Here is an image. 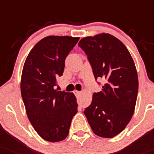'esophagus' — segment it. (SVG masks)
Wrapping results in <instances>:
<instances>
[{
  "mask_svg": "<svg viewBox=\"0 0 154 154\" xmlns=\"http://www.w3.org/2000/svg\"><path fill=\"white\" fill-rule=\"evenodd\" d=\"M74 94H75L76 96H79L80 94H81V91H77V90H75V91H74Z\"/></svg>",
  "mask_w": 154,
  "mask_h": 154,
  "instance_id": "34e87169",
  "label": "esophagus"
}]
</instances>
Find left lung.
I'll return each instance as SVG.
<instances>
[{"mask_svg":"<svg viewBox=\"0 0 154 154\" xmlns=\"http://www.w3.org/2000/svg\"><path fill=\"white\" fill-rule=\"evenodd\" d=\"M78 46L88 56L95 80H106L101 91L93 94L84 114L97 136L112 138L125 130L134 113L139 88L134 62L125 45L108 33L85 37Z\"/></svg>","mask_w":154,"mask_h":154,"instance_id":"8db88e82","label":"left lung"}]
</instances>
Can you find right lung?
I'll return each instance as SVG.
<instances>
[{
    "mask_svg": "<svg viewBox=\"0 0 154 154\" xmlns=\"http://www.w3.org/2000/svg\"><path fill=\"white\" fill-rule=\"evenodd\" d=\"M79 37L50 35L31 50L23 68L21 92L26 112L38 135L51 142L63 141L77 112L73 93L56 89L65 60Z\"/></svg>",
    "mask_w": 154,
    "mask_h": 154,
    "instance_id": "1",
    "label": "right lung"
}]
</instances>
